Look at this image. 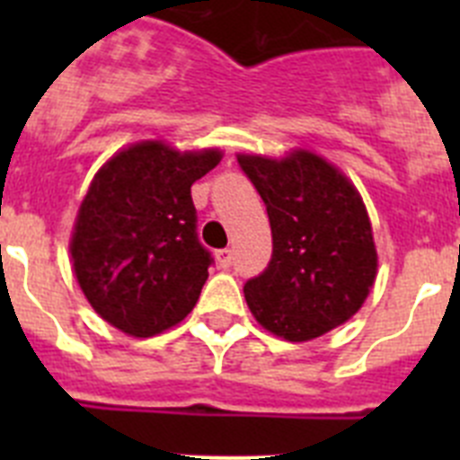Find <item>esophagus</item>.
<instances>
[{"label":"esophagus","instance_id":"1","mask_svg":"<svg viewBox=\"0 0 460 460\" xmlns=\"http://www.w3.org/2000/svg\"><path fill=\"white\" fill-rule=\"evenodd\" d=\"M217 262H218V265L226 267V270H227V267L233 265V251H230V249L217 251Z\"/></svg>","mask_w":460,"mask_h":460}]
</instances>
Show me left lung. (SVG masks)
I'll return each mask as SVG.
<instances>
[{
	"instance_id": "left-lung-1",
	"label": "left lung",
	"mask_w": 460,
	"mask_h": 460,
	"mask_svg": "<svg viewBox=\"0 0 460 460\" xmlns=\"http://www.w3.org/2000/svg\"><path fill=\"white\" fill-rule=\"evenodd\" d=\"M271 226L270 267L243 286L270 334L304 343L355 315L377 274L371 218L341 168L311 149L286 156L237 154Z\"/></svg>"
}]
</instances>
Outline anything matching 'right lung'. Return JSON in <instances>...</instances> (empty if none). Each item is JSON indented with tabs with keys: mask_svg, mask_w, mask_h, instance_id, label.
Here are the masks:
<instances>
[{
	"mask_svg": "<svg viewBox=\"0 0 460 460\" xmlns=\"http://www.w3.org/2000/svg\"><path fill=\"white\" fill-rule=\"evenodd\" d=\"M221 158L218 147L180 152L140 140L93 174L68 253L84 299L105 323L149 339L193 311L211 255L195 234L190 186Z\"/></svg>",
	"mask_w": 460,
	"mask_h": 460,
	"instance_id": "add662e5",
	"label": "right lung"
}]
</instances>
